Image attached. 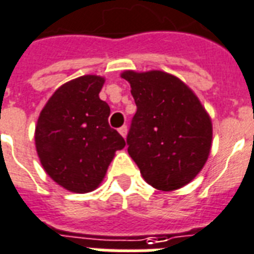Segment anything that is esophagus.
Here are the masks:
<instances>
[{
    "label": "esophagus",
    "mask_w": 254,
    "mask_h": 254,
    "mask_svg": "<svg viewBox=\"0 0 254 254\" xmlns=\"http://www.w3.org/2000/svg\"><path fill=\"white\" fill-rule=\"evenodd\" d=\"M118 131H119V133H121L123 137L127 136V126H122L121 128L118 129Z\"/></svg>",
    "instance_id": "obj_1"
}]
</instances>
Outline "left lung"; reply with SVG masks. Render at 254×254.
<instances>
[{
	"label": "left lung",
	"instance_id": "left-lung-1",
	"mask_svg": "<svg viewBox=\"0 0 254 254\" xmlns=\"http://www.w3.org/2000/svg\"><path fill=\"white\" fill-rule=\"evenodd\" d=\"M136 103L127 135L128 153L147 184L162 191L181 189L208 159L212 123L195 93L162 70L121 74Z\"/></svg>",
	"mask_w": 254,
	"mask_h": 254
}]
</instances>
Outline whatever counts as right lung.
<instances>
[{"mask_svg": "<svg viewBox=\"0 0 254 254\" xmlns=\"http://www.w3.org/2000/svg\"><path fill=\"white\" fill-rule=\"evenodd\" d=\"M105 77L86 74L62 85L40 111L35 147L46 173L72 192H90L106 176L125 139L109 126L99 98Z\"/></svg>", "mask_w": 254, "mask_h": 254, "instance_id": "1", "label": "right lung"}]
</instances>
